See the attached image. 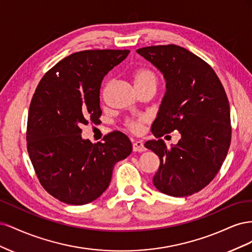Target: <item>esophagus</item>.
Listing matches in <instances>:
<instances>
[{
  "label": "esophagus",
  "instance_id": "esophagus-1",
  "mask_svg": "<svg viewBox=\"0 0 252 252\" xmlns=\"http://www.w3.org/2000/svg\"><path fill=\"white\" fill-rule=\"evenodd\" d=\"M132 149H133V151H136V152H143L146 150V148L144 147V144L139 141L132 142Z\"/></svg>",
  "mask_w": 252,
  "mask_h": 252
}]
</instances>
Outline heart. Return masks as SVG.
I'll use <instances>...</instances> for the list:
<instances>
[{
	"mask_svg": "<svg viewBox=\"0 0 252 252\" xmlns=\"http://www.w3.org/2000/svg\"><path fill=\"white\" fill-rule=\"evenodd\" d=\"M133 81H134V85L136 88L142 87L144 85H147V84H150V83L157 84L155 74L148 69L136 70L133 75ZM145 122H146V119L145 118L131 119V120L127 121L126 126L130 131H132L134 133H139L142 130V125L145 123Z\"/></svg>",
	"mask_w": 252,
	"mask_h": 252,
	"instance_id": "1",
	"label": "heart"
}]
</instances>
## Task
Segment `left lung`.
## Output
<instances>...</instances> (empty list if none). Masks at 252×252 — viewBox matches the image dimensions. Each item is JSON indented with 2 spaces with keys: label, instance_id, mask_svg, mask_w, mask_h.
<instances>
[{
  "label": "left lung",
  "instance_id": "obj_1",
  "mask_svg": "<svg viewBox=\"0 0 252 252\" xmlns=\"http://www.w3.org/2000/svg\"><path fill=\"white\" fill-rule=\"evenodd\" d=\"M136 52L166 81V93L151 125L157 140L145 143L159 158L154 185L175 197L199 192L216 177L230 146V107L222 83L205 61L178 45ZM173 130L181 139L167 149L159 138Z\"/></svg>",
  "mask_w": 252,
  "mask_h": 252
}]
</instances>
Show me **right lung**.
<instances>
[{
  "label": "right lung",
  "mask_w": 252,
  "mask_h": 252,
  "mask_svg": "<svg viewBox=\"0 0 252 252\" xmlns=\"http://www.w3.org/2000/svg\"><path fill=\"white\" fill-rule=\"evenodd\" d=\"M129 50H84L66 57L44 75L28 111L27 150L41 185L59 201L84 205L108 188L114 165L132 151L120 131L93 144L82 125L101 117L104 77Z\"/></svg>",
  "instance_id": "1"
}]
</instances>
